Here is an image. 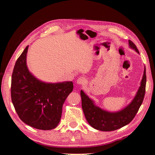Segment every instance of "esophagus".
<instances>
[{
  "instance_id": "1",
  "label": "esophagus",
  "mask_w": 155,
  "mask_h": 155,
  "mask_svg": "<svg viewBox=\"0 0 155 155\" xmlns=\"http://www.w3.org/2000/svg\"><path fill=\"white\" fill-rule=\"evenodd\" d=\"M85 83V79H84V78H80L78 79L77 84H78V85H83V84Z\"/></svg>"
}]
</instances>
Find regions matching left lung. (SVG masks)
I'll return each mask as SVG.
<instances>
[{"label":"left lung","instance_id":"8db88e82","mask_svg":"<svg viewBox=\"0 0 155 155\" xmlns=\"http://www.w3.org/2000/svg\"><path fill=\"white\" fill-rule=\"evenodd\" d=\"M129 45L130 48L139 54L137 46L130 40H129ZM145 85L146 72L144 67L140 86L133 100L124 109L116 112H109L97 107L94 101L81 90L80 94L82 109L88 123L93 128L101 131L114 130L129 124L134 118L142 104L145 92Z\"/></svg>","mask_w":155,"mask_h":155}]
</instances>
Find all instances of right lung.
I'll return each mask as SVG.
<instances>
[{
    "instance_id": "add662e5",
    "label": "right lung",
    "mask_w": 155,
    "mask_h": 155,
    "mask_svg": "<svg viewBox=\"0 0 155 155\" xmlns=\"http://www.w3.org/2000/svg\"><path fill=\"white\" fill-rule=\"evenodd\" d=\"M28 50V46L13 68L11 85L13 105L26 124L37 129H53L59 123L63 105L73 90V83H47L37 79L27 67Z\"/></svg>"
}]
</instances>
